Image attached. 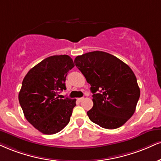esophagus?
Returning <instances> with one entry per match:
<instances>
[{"instance_id":"obj_1","label":"esophagus","mask_w":161,"mask_h":161,"mask_svg":"<svg viewBox=\"0 0 161 161\" xmlns=\"http://www.w3.org/2000/svg\"><path fill=\"white\" fill-rule=\"evenodd\" d=\"M83 100H84V97H79V98H78V99H77V100H78V101H79V102L82 101Z\"/></svg>"}]
</instances>
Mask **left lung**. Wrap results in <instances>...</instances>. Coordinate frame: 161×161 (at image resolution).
I'll list each match as a JSON object with an SVG mask.
<instances>
[{
  "mask_svg": "<svg viewBox=\"0 0 161 161\" xmlns=\"http://www.w3.org/2000/svg\"><path fill=\"white\" fill-rule=\"evenodd\" d=\"M74 63L91 85L94 106L87 112L89 119L106 129L125 125L134 113L140 96L130 67L101 51L77 56Z\"/></svg>",
  "mask_w": 161,
  "mask_h": 161,
  "instance_id": "1",
  "label": "left lung"
}]
</instances>
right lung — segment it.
I'll use <instances>...</instances> for the list:
<instances>
[{
    "instance_id": "add662e5",
    "label": "right lung",
    "mask_w": 161,
    "mask_h": 161,
    "mask_svg": "<svg viewBox=\"0 0 161 161\" xmlns=\"http://www.w3.org/2000/svg\"><path fill=\"white\" fill-rule=\"evenodd\" d=\"M74 67L69 55H53L28 71L22 81L19 100L25 119L44 134H55L68 125L75 99H59L66 90L67 73Z\"/></svg>"
}]
</instances>
